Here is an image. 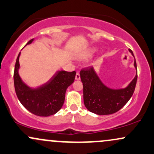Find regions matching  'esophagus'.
<instances>
[{
	"label": "esophagus",
	"instance_id": "34e87169",
	"mask_svg": "<svg viewBox=\"0 0 154 154\" xmlns=\"http://www.w3.org/2000/svg\"><path fill=\"white\" fill-rule=\"evenodd\" d=\"M75 79H77V80H79V79H80V75H79V73L78 72H77V74H76Z\"/></svg>",
	"mask_w": 154,
	"mask_h": 154
}]
</instances>
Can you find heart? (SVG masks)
<instances>
[{
  "instance_id": "heart-1",
  "label": "heart",
  "mask_w": 154,
  "mask_h": 154,
  "mask_svg": "<svg viewBox=\"0 0 154 154\" xmlns=\"http://www.w3.org/2000/svg\"><path fill=\"white\" fill-rule=\"evenodd\" d=\"M91 54H92V52L88 53V54H85V56H91Z\"/></svg>"
}]
</instances>
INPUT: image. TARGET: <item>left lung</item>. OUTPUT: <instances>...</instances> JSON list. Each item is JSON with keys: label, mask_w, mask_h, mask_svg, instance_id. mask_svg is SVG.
I'll use <instances>...</instances> for the list:
<instances>
[{"label": "left lung", "mask_w": 154, "mask_h": 154, "mask_svg": "<svg viewBox=\"0 0 154 154\" xmlns=\"http://www.w3.org/2000/svg\"><path fill=\"white\" fill-rule=\"evenodd\" d=\"M129 51L134 56L132 51ZM134 66L137 69L135 59ZM80 78L83 85L84 104L88 110L98 115H108L120 110L130 99L135 91L137 72L128 87L119 90L104 85L92 66L81 70Z\"/></svg>", "instance_id": "1"}]
</instances>
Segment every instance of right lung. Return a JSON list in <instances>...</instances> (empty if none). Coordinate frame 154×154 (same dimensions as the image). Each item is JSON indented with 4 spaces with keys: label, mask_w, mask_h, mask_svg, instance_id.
Returning <instances> with one entry per match:
<instances>
[{
    "label": "right lung",
    "mask_w": 154,
    "mask_h": 154,
    "mask_svg": "<svg viewBox=\"0 0 154 154\" xmlns=\"http://www.w3.org/2000/svg\"><path fill=\"white\" fill-rule=\"evenodd\" d=\"M33 39L27 44H30ZM20 53L16 61L14 82L16 94L23 106L35 115H54L62 107L67 88L74 82L76 72L58 71L48 82L40 87L31 88L23 82L19 75Z\"/></svg>",
    "instance_id": "right-lung-1"
}]
</instances>
